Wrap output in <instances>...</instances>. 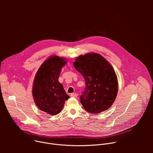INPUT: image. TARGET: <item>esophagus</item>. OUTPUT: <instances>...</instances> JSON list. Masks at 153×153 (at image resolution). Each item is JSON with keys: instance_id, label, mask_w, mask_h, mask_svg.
Listing matches in <instances>:
<instances>
[{"instance_id": "1", "label": "esophagus", "mask_w": 153, "mask_h": 153, "mask_svg": "<svg viewBox=\"0 0 153 153\" xmlns=\"http://www.w3.org/2000/svg\"><path fill=\"white\" fill-rule=\"evenodd\" d=\"M70 96L71 97H77V94L76 93H71L70 94Z\"/></svg>"}]
</instances>
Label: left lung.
Here are the masks:
<instances>
[{
    "instance_id": "1",
    "label": "left lung",
    "mask_w": 153,
    "mask_h": 153,
    "mask_svg": "<svg viewBox=\"0 0 153 153\" xmlns=\"http://www.w3.org/2000/svg\"><path fill=\"white\" fill-rule=\"evenodd\" d=\"M73 65L85 79V88L80 97L85 110L97 114L111 107L118 91L117 76L111 65L97 53L80 56Z\"/></svg>"
}]
</instances>
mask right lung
I'll list each match as a JSON object with an SVG mask.
<instances>
[{"mask_svg": "<svg viewBox=\"0 0 153 153\" xmlns=\"http://www.w3.org/2000/svg\"><path fill=\"white\" fill-rule=\"evenodd\" d=\"M65 59L52 56L39 68L33 83V96L40 110L51 115L59 113L69 98L58 79L66 64Z\"/></svg>", "mask_w": 153, "mask_h": 153, "instance_id": "right-lung-1", "label": "right lung"}]
</instances>
